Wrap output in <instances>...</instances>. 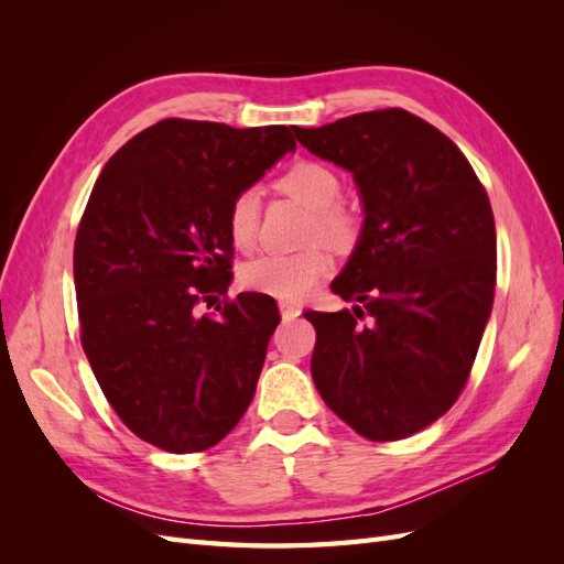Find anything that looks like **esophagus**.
<instances>
[{
	"instance_id": "obj_1",
	"label": "esophagus",
	"mask_w": 564,
	"mask_h": 564,
	"mask_svg": "<svg viewBox=\"0 0 564 564\" xmlns=\"http://www.w3.org/2000/svg\"><path fill=\"white\" fill-rule=\"evenodd\" d=\"M280 313H282V319H294L301 315V308L292 301H280Z\"/></svg>"
}]
</instances>
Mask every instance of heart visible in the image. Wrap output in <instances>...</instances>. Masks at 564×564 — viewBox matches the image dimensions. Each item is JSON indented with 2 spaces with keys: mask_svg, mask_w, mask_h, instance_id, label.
<instances>
[{
  "mask_svg": "<svg viewBox=\"0 0 564 564\" xmlns=\"http://www.w3.org/2000/svg\"><path fill=\"white\" fill-rule=\"evenodd\" d=\"M280 191L296 197L305 207L313 209L311 240H322L329 247L346 251L360 237V216L340 202L344 183L329 164L317 160H301L292 164L278 181ZM259 193L240 191L228 207L226 228L232 247L251 249L259 235ZM332 270V256L322 247L305 249L289 256H259L240 270L242 286L251 292L268 294L284 301H299L308 296L315 284L327 278Z\"/></svg>",
  "mask_w": 564,
  "mask_h": 564,
  "instance_id": "obj_1",
  "label": "heart"
}]
</instances>
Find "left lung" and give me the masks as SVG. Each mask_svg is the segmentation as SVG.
<instances>
[{
  "mask_svg": "<svg viewBox=\"0 0 564 564\" xmlns=\"http://www.w3.org/2000/svg\"><path fill=\"white\" fill-rule=\"evenodd\" d=\"M313 155L352 172L360 245L332 292L352 311L305 313L322 400L371 442L423 431L458 400L497 286V226L464 152L402 108L294 129Z\"/></svg>",
  "mask_w": 564,
  "mask_h": 564,
  "instance_id": "1",
  "label": "left lung"
}]
</instances>
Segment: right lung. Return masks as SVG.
Masks as SVG:
<instances>
[{
  "instance_id": "add662e5",
  "label": "right lung",
  "mask_w": 564,
  "mask_h": 564,
  "mask_svg": "<svg viewBox=\"0 0 564 564\" xmlns=\"http://www.w3.org/2000/svg\"><path fill=\"white\" fill-rule=\"evenodd\" d=\"M294 148L282 124L169 117L119 148L94 185L73 256L82 348L115 414L164 452L214 447L253 400L280 311L265 294L226 299V216ZM216 295L219 315L202 314Z\"/></svg>"
}]
</instances>
